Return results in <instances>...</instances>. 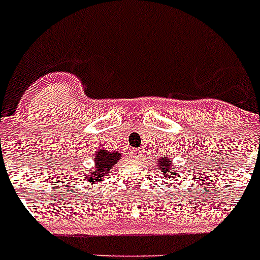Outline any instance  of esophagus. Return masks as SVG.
Listing matches in <instances>:
<instances>
[{"label": "esophagus", "instance_id": "obj_1", "mask_svg": "<svg viewBox=\"0 0 260 260\" xmlns=\"http://www.w3.org/2000/svg\"><path fill=\"white\" fill-rule=\"evenodd\" d=\"M131 155H132L133 159H140V157H142V155H144V151H142L141 149H135L132 150Z\"/></svg>", "mask_w": 260, "mask_h": 260}]
</instances>
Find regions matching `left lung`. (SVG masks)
<instances>
[{
	"instance_id": "left-lung-1",
	"label": "left lung",
	"mask_w": 260,
	"mask_h": 260,
	"mask_svg": "<svg viewBox=\"0 0 260 260\" xmlns=\"http://www.w3.org/2000/svg\"><path fill=\"white\" fill-rule=\"evenodd\" d=\"M156 171L159 172L161 177H167L168 179H174L176 178V172H174V168L172 167V161L168 156L159 157L157 160V168Z\"/></svg>"
}]
</instances>
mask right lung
I'll use <instances>...</instances> for the list:
<instances>
[{"mask_svg":"<svg viewBox=\"0 0 260 260\" xmlns=\"http://www.w3.org/2000/svg\"><path fill=\"white\" fill-rule=\"evenodd\" d=\"M120 157H122V154L118 151H109L106 149H99V151L93 156L94 168L88 174H86L84 178L89 183L99 182L110 173L111 168L118 163Z\"/></svg>","mask_w":260,"mask_h":260,"instance_id":"add662e5","label":"right lung"}]
</instances>
